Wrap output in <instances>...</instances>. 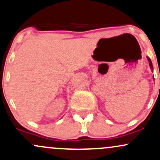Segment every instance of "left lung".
I'll return each instance as SVG.
<instances>
[{
	"instance_id": "obj_1",
	"label": "left lung",
	"mask_w": 160,
	"mask_h": 160,
	"mask_svg": "<svg viewBox=\"0 0 160 160\" xmlns=\"http://www.w3.org/2000/svg\"><path fill=\"white\" fill-rule=\"evenodd\" d=\"M147 58H148V61H149V65H150V67H151V70L153 71V64H152V62H151V60L148 57H147Z\"/></svg>"
}]
</instances>
